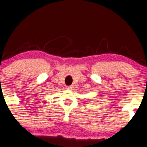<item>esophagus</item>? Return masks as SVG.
<instances>
[{"instance_id":"1","label":"esophagus","mask_w":147,"mask_h":147,"mask_svg":"<svg viewBox=\"0 0 147 147\" xmlns=\"http://www.w3.org/2000/svg\"><path fill=\"white\" fill-rule=\"evenodd\" d=\"M73 86H72V85H70V86H68L67 87H66V89H67V90H72V89H73Z\"/></svg>"}]
</instances>
